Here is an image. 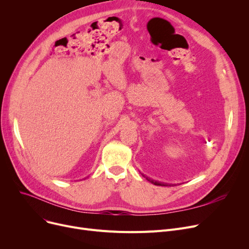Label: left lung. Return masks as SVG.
Segmentation results:
<instances>
[{
  "label": "left lung",
  "mask_w": 249,
  "mask_h": 249,
  "mask_svg": "<svg viewBox=\"0 0 249 249\" xmlns=\"http://www.w3.org/2000/svg\"><path fill=\"white\" fill-rule=\"evenodd\" d=\"M147 179H148V178H147ZM148 180H149V181H151L152 184H154L155 186H167L166 184H162V182H159V181H153V180H152V179H150V178H149Z\"/></svg>",
  "instance_id": "1"
}]
</instances>
